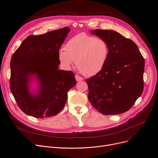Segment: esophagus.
Listing matches in <instances>:
<instances>
[{
  "mask_svg": "<svg viewBox=\"0 0 158 158\" xmlns=\"http://www.w3.org/2000/svg\"><path fill=\"white\" fill-rule=\"evenodd\" d=\"M75 77H76V79L77 81H82L83 80V78L77 76V75H76V76H75Z\"/></svg>",
  "mask_w": 158,
  "mask_h": 158,
  "instance_id": "obj_1",
  "label": "esophagus"
}]
</instances>
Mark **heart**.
I'll list each match as a JSON object with an SVG mask.
<instances>
[{
	"instance_id": "1",
	"label": "heart",
	"mask_w": 158,
	"mask_h": 158,
	"mask_svg": "<svg viewBox=\"0 0 158 158\" xmlns=\"http://www.w3.org/2000/svg\"><path fill=\"white\" fill-rule=\"evenodd\" d=\"M109 52L108 44L104 40L80 33L69 40L65 50H60L58 59L66 69H70L76 61L80 72L89 77L103 69Z\"/></svg>"
}]
</instances>
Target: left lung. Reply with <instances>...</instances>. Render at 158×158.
<instances>
[{
	"mask_svg": "<svg viewBox=\"0 0 158 158\" xmlns=\"http://www.w3.org/2000/svg\"><path fill=\"white\" fill-rule=\"evenodd\" d=\"M91 33L104 40L110 52L103 69L86 80L88 99L106 115L128 111L143 90L145 60L133 41L112 30Z\"/></svg>",
	"mask_w": 158,
	"mask_h": 158,
	"instance_id": "obj_1",
	"label": "left lung"
}]
</instances>
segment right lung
Segmentation results:
<instances>
[{
    "label": "right lung",
    "mask_w": 158,
    "mask_h": 158,
    "mask_svg": "<svg viewBox=\"0 0 158 158\" xmlns=\"http://www.w3.org/2000/svg\"><path fill=\"white\" fill-rule=\"evenodd\" d=\"M70 28L64 27L38 36H29L11 57V92L20 110L43 118L60 113L67 93L76 85L72 71L58 70V52ZM35 81L37 88L31 89Z\"/></svg>",
    "instance_id": "right-lung-1"
}]
</instances>
